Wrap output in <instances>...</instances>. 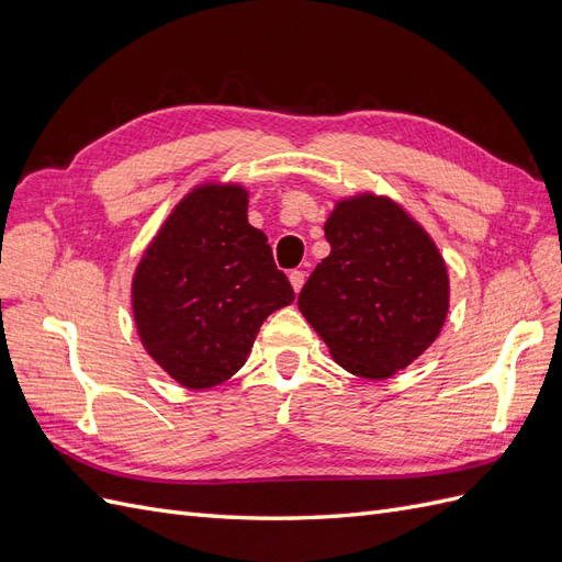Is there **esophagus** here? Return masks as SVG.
I'll list each match as a JSON object with an SVG mask.
<instances>
[{"mask_svg":"<svg viewBox=\"0 0 562 562\" xmlns=\"http://www.w3.org/2000/svg\"><path fill=\"white\" fill-rule=\"evenodd\" d=\"M288 279H291L293 291H295V293H300V291H302V285H304V271H300V269H293L291 274H288Z\"/></svg>","mask_w":562,"mask_h":562,"instance_id":"esophagus-1","label":"esophagus"}]
</instances>
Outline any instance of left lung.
<instances>
[{
    "mask_svg": "<svg viewBox=\"0 0 562 562\" xmlns=\"http://www.w3.org/2000/svg\"><path fill=\"white\" fill-rule=\"evenodd\" d=\"M323 229L330 255L304 283L297 307L345 370L391 378L443 328L446 262L429 234L386 196L339 201Z\"/></svg>",
    "mask_w": 562,
    "mask_h": 562,
    "instance_id": "obj_1",
    "label": "left lung"
}]
</instances>
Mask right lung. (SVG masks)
Masks as SVG:
<instances>
[{"mask_svg":"<svg viewBox=\"0 0 562 562\" xmlns=\"http://www.w3.org/2000/svg\"><path fill=\"white\" fill-rule=\"evenodd\" d=\"M239 184L187 194L133 277V316L147 353L187 389L239 370L265 318L295 300L265 232L248 225Z\"/></svg>","mask_w":562,"mask_h":562,"instance_id":"right-lung-1","label":"right lung"}]
</instances>
